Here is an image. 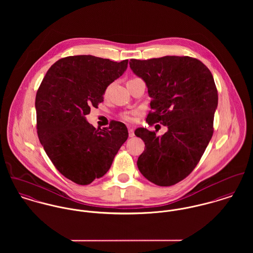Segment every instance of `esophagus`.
Listing matches in <instances>:
<instances>
[{
  "instance_id": "34e87169",
  "label": "esophagus",
  "mask_w": 253,
  "mask_h": 253,
  "mask_svg": "<svg viewBox=\"0 0 253 253\" xmlns=\"http://www.w3.org/2000/svg\"><path fill=\"white\" fill-rule=\"evenodd\" d=\"M128 135H129V137L134 136V130L132 128H128Z\"/></svg>"
}]
</instances>
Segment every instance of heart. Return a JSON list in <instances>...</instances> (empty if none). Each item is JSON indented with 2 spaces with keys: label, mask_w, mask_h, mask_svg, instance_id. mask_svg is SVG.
Listing matches in <instances>:
<instances>
[{
  "label": "heart",
  "mask_w": 253,
  "mask_h": 253,
  "mask_svg": "<svg viewBox=\"0 0 253 253\" xmlns=\"http://www.w3.org/2000/svg\"><path fill=\"white\" fill-rule=\"evenodd\" d=\"M126 120H127V121H130V120H131V118H130V117H128V116H126Z\"/></svg>",
  "instance_id": "heart-1"
}]
</instances>
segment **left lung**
<instances>
[{
  "instance_id": "1",
  "label": "left lung",
  "mask_w": 253,
  "mask_h": 253,
  "mask_svg": "<svg viewBox=\"0 0 253 253\" xmlns=\"http://www.w3.org/2000/svg\"><path fill=\"white\" fill-rule=\"evenodd\" d=\"M129 67L144 81L152 98L146 121L168 127L162 136L144 127L134 131L146 148L138 169L156 185H174L192 172L212 137L218 105L213 76L189 56L130 59Z\"/></svg>"
}]
</instances>
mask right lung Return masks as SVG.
Instances as JSON below:
<instances>
[{
  "label": "right lung",
  "mask_w": 253,
  "mask_h": 253,
  "mask_svg": "<svg viewBox=\"0 0 253 253\" xmlns=\"http://www.w3.org/2000/svg\"><path fill=\"white\" fill-rule=\"evenodd\" d=\"M127 63V59L115 62L92 55L61 58L37 91L40 142L57 170L79 185L102 177L128 137L121 122L95 128L85 118L90 107L103 101L109 84L126 72Z\"/></svg>",
  "instance_id": "add662e5"
}]
</instances>
